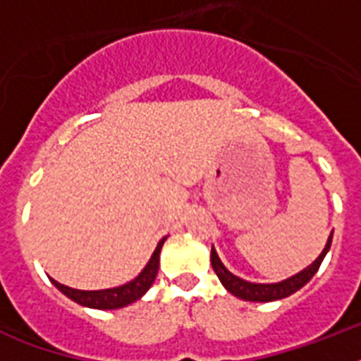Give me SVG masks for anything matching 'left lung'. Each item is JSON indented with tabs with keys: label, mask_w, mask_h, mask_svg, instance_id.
Instances as JSON below:
<instances>
[{
	"label": "left lung",
	"mask_w": 361,
	"mask_h": 361,
	"mask_svg": "<svg viewBox=\"0 0 361 361\" xmlns=\"http://www.w3.org/2000/svg\"><path fill=\"white\" fill-rule=\"evenodd\" d=\"M334 234V232H331ZM331 234L328 238V243L322 249V252L319 255V258L314 260L311 266H307L305 269H302L300 274L292 275L288 279L281 281V283H249V281H243L240 277H236L234 274H231L228 269L225 268V264L221 262V258L217 257V251L212 247V266H214V271L217 274L219 281L223 283L226 290L234 294L236 298H241L245 302H274V300H283V298L290 296L296 290H300L303 285H307L309 281L313 279V275L319 271L320 264L324 260L326 252L330 251L331 245Z\"/></svg>",
	"instance_id": "8db88e82"
}]
</instances>
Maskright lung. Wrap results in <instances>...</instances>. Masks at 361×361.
Here are the masks:
<instances>
[{"label":"right lung","mask_w":361,"mask_h":361,"mask_svg":"<svg viewBox=\"0 0 361 361\" xmlns=\"http://www.w3.org/2000/svg\"><path fill=\"white\" fill-rule=\"evenodd\" d=\"M164 240L159 241L155 251H153L149 262L146 264V268L142 269L138 277H135L129 283H125L121 286H116V288H104V290H76V288H71V286H65L61 283H58L56 279H50L54 283V286L61 290L67 298H71L73 302L80 303V305H86V307L92 309H120L129 305V303L140 300L149 286L153 285V281L157 277L159 269V252H161V247H163Z\"/></svg>","instance_id":"add662e5"}]
</instances>
